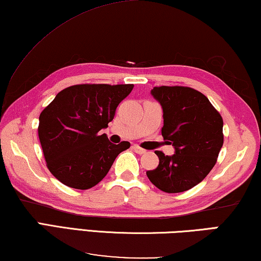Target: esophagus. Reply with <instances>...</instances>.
<instances>
[{"label": "esophagus", "mask_w": 261, "mask_h": 261, "mask_svg": "<svg viewBox=\"0 0 261 261\" xmlns=\"http://www.w3.org/2000/svg\"><path fill=\"white\" fill-rule=\"evenodd\" d=\"M134 150H135L136 153H138V154H144V153L146 152L145 150H144V148H142V147L138 146V145H135L134 146Z\"/></svg>", "instance_id": "1"}]
</instances>
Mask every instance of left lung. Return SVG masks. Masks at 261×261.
I'll return each mask as SVG.
<instances>
[{"label":"left lung","instance_id":"1","mask_svg":"<svg viewBox=\"0 0 261 261\" xmlns=\"http://www.w3.org/2000/svg\"><path fill=\"white\" fill-rule=\"evenodd\" d=\"M151 94L164 111L161 135L174 146L173 155L155 151L158 167L146 175L165 193H181L195 187L216 164L224 142L223 118L208 97L184 86L154 87Z\"/></svg>","mask_w":261,"mask_h":261}]
</instances>
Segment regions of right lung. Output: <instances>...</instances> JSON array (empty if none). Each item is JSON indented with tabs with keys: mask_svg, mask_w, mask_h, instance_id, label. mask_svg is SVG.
Returning <instances> with one entry per match:
<instances>
[{
	"mask_svg": "<svg viewBox=\"0 0 261 261\" xmlns=\"http://www.w3.org/2000/svg\"><path fill=\"white\" fill-rule=\"evenodd\" d=\"M134 85L82 84L57 94L40 113L38 136L48 171L61 184L89 189L108 174L129 142L111 144L106 134L115 111Z\"/></svg>",
	"mask_w": 261,
	"mask_h": 261,
	"instance_id": "right-lung-1",
	"label": "right lung"
}]
</instances>
